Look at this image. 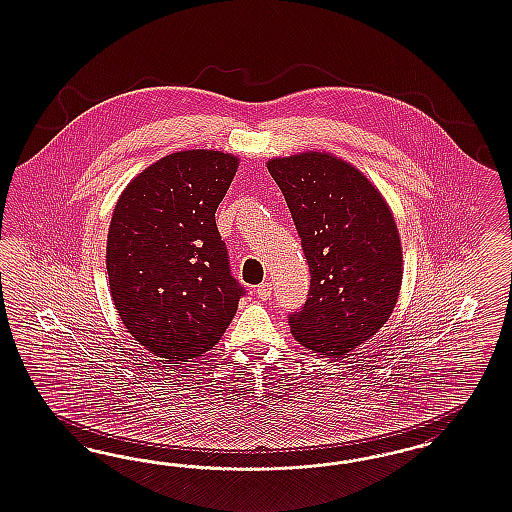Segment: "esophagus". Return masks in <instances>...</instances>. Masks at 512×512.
Listing matches in <instances>:
<instances>
[{"instance_id": "obj_1", "label": "esophagus", "mask_w": 512, "mask_h": 512, "mask_svg": "<svg viewBox=\"0 0 512 512\" xmlns=\"http://www.w3.org/2000/svg\"><path fill=\"white\" fill-rule=\"evenodd\" d=\"M257 296H259L261 300H270V296H272V285H270V283H261V285L257 287Z\"/></svg>"}]
</instances>
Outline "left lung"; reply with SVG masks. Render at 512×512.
I'll return each instance as SVG.
<instances>
[{
	"instance_id": "8db88e82",
	"label": "left lung",
	"mask_w": 512,
	"mask_h": 512,
	"mask_svg": "<svg viewBox=\"0 0 512 512\" xmlns=\"http://www.w3.org/2000/svg\"><path fill=\"white\" fill-rule=\"evenodd\" d=\"M310 266L306 304L289 313L296 340L340 357L387 323L402 285V246L381 193L321 152L268 161Z\"/></svg>"
}]
</instances>
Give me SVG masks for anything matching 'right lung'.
Wrapping results in <instances>:
<instances>
[{"instance_id": "obj_1", "label": "right lung", "mask_w": 512, "mask_h": 512, "mask_svg": "<svg viewBox=\"0 0 512 512\" xmlns=\"http://www.w3.org/2000/svg\"><path fill=\"white\" fill-rule=\"evenodd\" d=\"M236 167V157L212 150L167 155L140 172L114 208V306L131 336L167 362L210 351L246 295L216 225Z\"/></svg>"}]
</instances>
